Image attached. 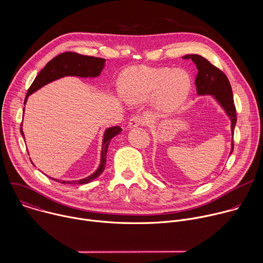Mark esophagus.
Masks as SVG:
<instances>
[{
    "mask_svg": "<svg viewBox=\"0 0 263 263\" xmlns=\"http://www.w3.org/2000/svg\"><path fill=\"white\" fill-rule=\"evenodd\" d=\"M144 124H145V119L144 118H142L140 116H134L130 119V121L128 123V128L133 129V128H136V127L144 125Z\"/></svg>",
    "mask_w": 263,
    "mask_h": 263,
    "instance_id": "esophagus-1",
    "label": "esophagus"
}]
</instances>
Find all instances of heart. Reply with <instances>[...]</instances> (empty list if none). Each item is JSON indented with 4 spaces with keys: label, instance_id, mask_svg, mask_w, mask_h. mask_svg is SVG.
<instances>
[{
    "label": "heart",
    "instance_id": "1",
    "mask_svg": "<svg viewBox=\"0 0 263 263\" xmlns=\"http://www.w3.org/2000/svg\"><path fill=\"white\" fill-rule=\"evenodd\" d=\"M192 79L184 70L168 67L134 66L121 77L120 91L130 103H141L152 97V106L159 115H171L186 100Z\"/></svg>",
    "mask_w": 263,
    "mask_h": 263
}]
</instances>
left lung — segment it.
Segmentation results:
<instances>
[{"mask_svg": "<svg viewBox=\"0 0 263 263\" xmlns=\"http://www.w3.org/2000/svg\"><path fill=\"white\" fill-rule=\"evenodd\" d=\"M183 58L192 59L196 64L198 74L195 83L198 95H209L215 99L231 121V133L233 136L236 125V109L233 101L232 88L227 76L216 66L211 64L206 58L200 55H185ZM233 145L232 140L230 154L233 152Z\"/></svg>", "mask_w": 263, "mask_h": 263, "instance_id": "left-lung-1", "label": "left lung"}]
</instances>
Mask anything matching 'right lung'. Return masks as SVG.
<instances>
[{
    "label": "right lung",
    "instance_id": "obj_1",
    "mask_svg": "<svg viewBox=\"0 0 263 263\" xmlns=\"http://www.w3.org/2000/svg\"><path fill=\"white\" fill-rule=\"evenodd\" d=\"M105 61L106 60L104 58L85 56V55H80L78 53H72V52H65L56 56L50 62H48L47 65L39 72V74H37L33 83L28 89L24 104L27 103L28 97L31 93L35 92L36 90H39L46 84H49L50 82H53L57 79H60L66 76L81 77V78H88V77L95 78L100 76L101 71L104 68ZM24 111H25V108H24ZM121 132H122V128L120 126L110 127L105 130L104 136H103L100 165L97 168V171L91 175H89L88 177L77 180V181H64V180L54 179L51 177L49 178H51L54 181L60 182L62 184H86L91 182L104 172L105 165H106V155L108 151V145L111 139L115 136L119 135ZM21 134L25 138L23 127H21Z\"/></svg>",
    "mask_w": 263,
    "mask_h": 263
}]
</instances>
